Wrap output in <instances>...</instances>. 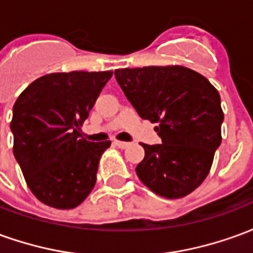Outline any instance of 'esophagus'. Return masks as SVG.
<instances>
[{
	"label": "esophagus",
	"instance_id": "34e87169",
	"mask_svg": "<svg viewBox=\"0 0 253 253\" xmlns=\"http://www.w3.org/2000/svg\"><path fill=\"white\" fill-rule=\"evenodd\" d=\"M114 143H115V146H118L119 149H126L128 148V145H130L128 142H125V141H114Z\"/></svg>",
	"mask_w": 253,
	"mask_h": 253
}]
</instances>
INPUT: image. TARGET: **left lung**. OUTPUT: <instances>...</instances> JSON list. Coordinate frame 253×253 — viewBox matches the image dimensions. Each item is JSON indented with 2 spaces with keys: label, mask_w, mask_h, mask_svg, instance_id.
<instances>
[{
  "label": "left lung",
  "mask_w": 253,
  "mask_h": 253,
  "mask_svg": "<svg viewBox=\"0 0 253 253\" xmlns=\"http://www.w3.org/2000/svg\"><path fill=\"white\" fill-rule=\"evenodd\" d=\"M115 78L142 119L159 123V145H146L139 180L157 195L177 199L201 186L221 145L223 112L218 90L184 66L118 69Z\"/></svg>",
  "instance_id": "left-lung-1"
}]
</instances>
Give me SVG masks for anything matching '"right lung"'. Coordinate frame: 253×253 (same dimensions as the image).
Instances as JSON below:
<instances>
[{
  "mask_svg": "<svg viewBox=\"0 0 253 253\" xmlns=\"http://www.w3.org/2000/svg\"><path fill=\"white\" fill-rule=\"evenodd\" d=\"M112 72L51 73L13 105V154L32 194L47 206L74 209L93 190L110 141L89 142L81 126Z\"/></svg>",
  "mask_w": 253,
  "mask_h": 253,
  "instance_id": "right-lung-1",
  "label": "right lung"
}]
</instances>
